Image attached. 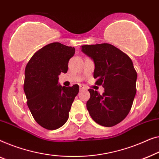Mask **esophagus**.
Returning a JSON list of instances; mask_svg holds the SVG:
<instances>
[{
    "mask_svg": "<svg viewBox=\"0 0 159 159\" xmlns=\"http://www.w3.org/2000/svg\"><path fill=\"white\" fill-rule=\"evenodd\" d=\"M79 89L80 90H86V88L84 86V85H80Z\"/></svg>",
    "mask_w": 159,
    "mask_h": 159,
    "instance_id": "obj_1",
    "label": "esophagus"
}]
</instances>
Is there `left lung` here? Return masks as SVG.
<instances>
[{"label":"left lung","mask_w":159,"mask_h":159,"mask_svg":"<svg viewBox=\"0 0 159 159\" xmlns=\"http://www.w3.org/2000/svg\"><path fill=\"white\" fill-rule=\"evenodd\" d=\"M82 52L93 60V78L104 92L89 89L91 97L86 107L94 121L104 127L115 126L130 111L136 93L137 73L132 60L112 44L81 46Z\"/></svg>","instance_id":"8db88e82"}]
</instances>
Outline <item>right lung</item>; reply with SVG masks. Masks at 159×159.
<instances>
[{"label": "right lung", "mask_w": 159, "mask_h": 159, "mask_svg": "<svg viewBox=\"0 0 159 159\" xmlns=\"http://www.w3.org/2000/svg\"><path fill=\"white\" fill-rule=\"evenodd\" d=\"M74 54V48L53 42L37 51L26 66L24 90L28 107L35 121L45 129H56L66 123L79 93L78 84H58V75L67 73Z\"/></svg>", "instance_id": "1"}]
</instances>
